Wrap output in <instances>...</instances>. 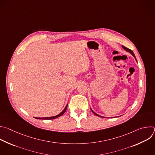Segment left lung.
<instances>
[{"label": "left lung", "mask_w": 155, "mask_h": 155, "mask_svg": "<svg viewBox=\"0 0 155 155\" xmlns=\"http://www.w3.org/2000/svg\"><path fill=\"white\" fill-rule=\"evenodd\" d=\"M122 48L124 49V50H125L126 51H127V52H129V53H130L132 56H133L134 57V58L136 59V61H137V59H136V56H135V55H134V53L133 52H132V51H131L130 50H129V49H128L127 48H126V47H124V46H122ZM91 111H92V112L94 114V115H96V116H97V117H101V118H106L107 117H102V116H101V115H98V114H97L96 113H95L94 111H93V110L91 108ZM111 118H112V117H111ZM114 118V117H113Z\"/></svg>", "instance_id": "left-lung-1"}]
</instances>
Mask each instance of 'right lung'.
<instances>
[{
    "label": "right lung",
    "instance_id": "1",
    "mask_svg": "<svg viewBox=\"0 0 155 155\" xmlns=\"http://www.w3.org/2000/svg\"><path fill=\"white\" fill-rule=\"evenodd\" d=\"M68 105V104L66 105L65 107L64 108V109L62 110V111L59 114H58V115H56V116H54V117H44V118H38V117H34V118H36V119H39V120H53V119L61 117V115H62L65 113V112L66 111V110H67Z\"/></svg>",
    "mask_w": 155,
    "mask_h": 155
}]
</instances>
